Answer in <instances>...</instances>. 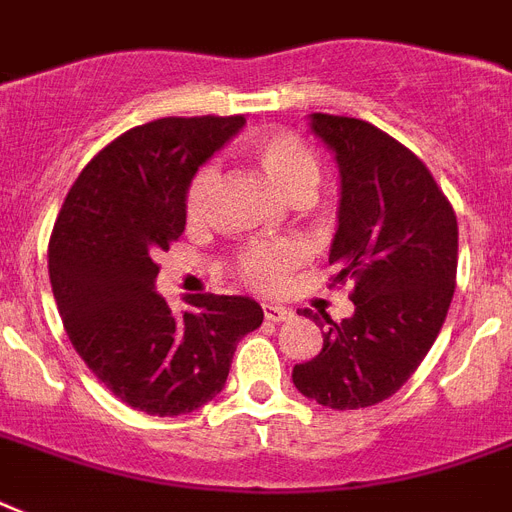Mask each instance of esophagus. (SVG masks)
Instances as JSON below:
<instances>
[{"label":"esophagus","instance_id":"obj_1","mask_svg":"<svg viewBox=\"0 0 512 512\" xmlns=\"http://www.w3.org/2000/svg\"><path fill=\"white\" fill-rule=\"evenodd\" d=\"M263 316L268 321H287L292 316L289 308H281V305H263Z\"/></svg>","mask_w":512,"mask_h":512}]
</instances>
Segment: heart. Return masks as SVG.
Returning <instances> with one entry per match:
<instances>
[{"mask_svg": "<svg viewBox=\"0 0 512 512\" xmlns=\"http://www.w3.org/2000/svg\"><path fill=\"white\" fill-rule=\"evenodd\" d=\"M244 154L257 170L263 172L265 180L289 201L311 199L316 185L321 180V164L313 156V151L303 140L287 132H265L257 138L247 140ZM217 175L212 167H201L191 177L185 188V217L196 223L207 215L209 199L215 193ZM303 260V249L292 241H271V244H252L239 255L236 268H239L241 281L247 287L273 295L287 284L289 273L295 271Z\"/></svg>", "mask_w": 512, "mask_h": 512, "instance_id": "heart-1", "label": "heart"}]
</instances>
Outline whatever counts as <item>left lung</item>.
<instances>
[{"mask_svg": "<svg viewBox=\"0 0 512 512\" xmlns=\"http://www.w3.org/2000/svg\"><path fill=\"white\" fill-rule=\"evenodd\" d=\"M311 130L340 167L335 284H353L356 311L340 324L300 308L324 329L316 358L292 369L303 396L329 409L390 398L428 356L457 279V215L430 170L388 132L350 116L313 114Z\"/></svg>", "mask_w": 512, "mask_h": 512, "instance_id": "8db88e82", "label": "left lung"}]
</instances>
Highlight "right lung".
I'll list each match as a JSON object with an SVG mask.
<instances>
[{"instance_id":"add662e5","label":"right lung","mask_w":512,"mask_h":512,"mask_svg":"<svg viewBox=\"0 0 512 512\" xmlns=\"http://www.w3.org/2000/svg\"><path fill=\"white\" fill-rule=\"evenodd\" d=\"M244 116H167L108 143L76 177L50 236V284L66 335L132 409L177 417L225 388L233 350L263 324L236 295H196L172 313L159 263L185 231V188Z\"/></svg>"}]
</instances>
